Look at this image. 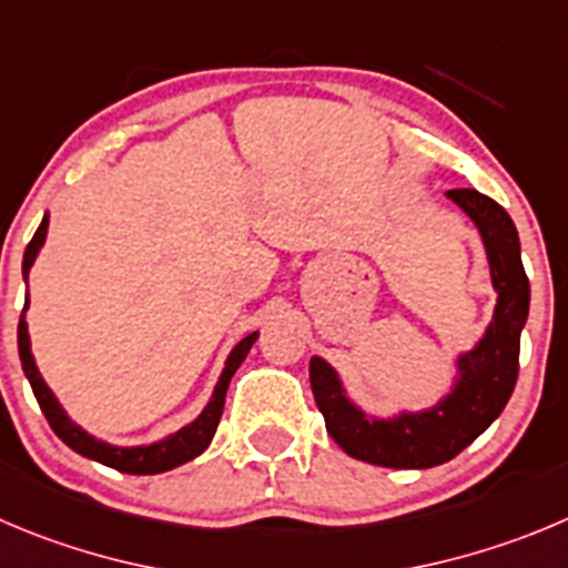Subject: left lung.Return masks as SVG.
Returning <instances> with one entry per match:
<instances>
[{
	"instance_id": "left-lung-1",
	"label": "left lung",
	"mask_w": 568,
	"mask_h": 568,
	"mask_svg": "<svg viewBox=\"0 0 568 568\" xmlns=\"http://www.w3.org/2000/svg\"><path fill=\"white\" fill-rule=\"evenodd\" d=\"M448 199L474 221L490 263L496 308L479 342L459 353L452 389L423 412L378 417L353 404L336 369L311 358V389L327 434L344 454L381 468H434L468 448L510 400L518 378L521 331L529 316V280L521 243L501 204L479 190H448Z\"/></svg>"
}]
</instances>
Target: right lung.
<instances>
[{
  "label": "right lung",
  "instance_id": "1",
  "mask_svg": "<svg viewBox=\"0 0 568 568\" xmlns=\"http://www.w3.org/2000/svg\"><path fill=\"white\" fill-rule=\"evenodd\" d=\"M47 230H50V212H44V219H41V226L36 230L33 241H30L28 248H24V260H21V277H24V283H28L30 268H33L41 246H44ZM28 308H30V294L28 300H24V311H21V320H19V358H21V369H24L30 386H33L36 400H39L41 412H44L47 423H50L52 432H55L58 437L72 448V452H78L87 459H94V463L100 465H109V468L120 470V474H136V476L164 474V470L179 468V465L190 463V459L199 457L201 452H206V445H210L212 437H215V428H219L221 415H224V400H226V389H230L232 375L237 373V367H241L243 358L248 356L252 344L257 342V331H254L230 349L224 369H221L219 375V384H215L210 400H206V406L201 409V415L195 417L193 423L182 426L179 432L168 434V437L156 439V443L111 445L105 443V439H98L94 434H89L83 426H78V423L67 415V409L58 404L55 392H52L50 386H47V381L41 378L39 367H36L33 349H30L28 320H24Z\"/></svg>",
  "mask_w": 568,
  "mask_h": 568
}]
</instances>
